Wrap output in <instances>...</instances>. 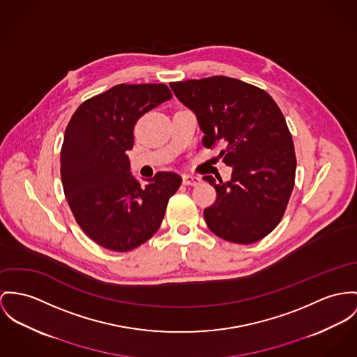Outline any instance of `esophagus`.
<instances>
[{
  "label": "esophagus",
  "mask_w": 357,
  "mask_h": 357,
  "mask_svg": "<svg viewBox=\"0 0 357 357\" xmlns=\"http://www.w3.org/2000/svg\"><path fill=\"white\" fill-rule=\"evenodd\" d=\"M199 182H201V178H198V176L183 175V183L186 186H197V185H199Z\"/></svg>",
  "instance_id": "1"
}]
</instances>
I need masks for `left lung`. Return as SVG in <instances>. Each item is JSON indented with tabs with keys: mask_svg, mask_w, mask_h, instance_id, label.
<instances>
[{
	"mask_svg": "<svg viewBox=\"0 0 357 357\" xmlns=\"http://www.w3.org/2000/svg\"><path fill=\"white\" fill-rule=\"evenodd\" d=\"M175 96L195 114L206 148L232 167L231 179L204 176L218 192L204 211L220 238L250 245L281 221L295 185L296 156L285 118L269 93L251 84L213 76L169 82Z\"/></svg>",
	"mask_w": 357,
	"mask_h": 357,
	"instance_id": "8db88e82",
	"label": "left lung"
}]
</instances>
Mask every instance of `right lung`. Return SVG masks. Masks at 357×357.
I'll use <instances>...</instances> for the list:
<instances>
[{
    "label": "right lung",
    "instance_id": "1",
    "mask_svg": "<svg viewBox=\"0 0 357 357\" xmlns=\"http://www.w3.org/2000/svg\"><path fill=\"white\" fill-rule=\"evenodd\" d=\"M171 98L165 84H119L82 103L66 126L63 192L77 224L99 246L125 252L151 239L182 183L178 174L160 171L142 186L126 153L138 118Z\"/></svg>",
    "mask_w": 357,
    "mask_h": 357
}]
</instances>
